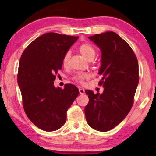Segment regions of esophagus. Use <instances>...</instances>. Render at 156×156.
<instances>
[{
    "instance_id": "esophagus-1",
    "label": "esophagus",
    "mask_w": 156,
    "mask_h": 156,
    "mask_svg": "<svg viewBox=\"0 0 156 156\" xmlns=\"http://www.w3.org/2000/svg\"><path fill=\"white\" fill-rule=\"evenodd\" d=\"M79 93H80V94H84V89L83 88H79Z\"/></svg>"
}]
</instances>
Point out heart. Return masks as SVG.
I'll return each instance as SVG.
<instances>
[{
  "label": "heart",
  "instance_id": "obj_1",
  "mask_svg": "<svg viewBox=\"0 0 156 156\" xmlns=\"http://www.w3.org/2000/svg\"><path fill=\"white\" fill-rule=\"evenodd\" d=\"M78 50L80 52V54L89 60L93 59L95 55H96V49H95V47L92 45L91 44L89 43H84L83 44H81L78 47ZM71 51H67L64 54V56H63L62 60V65L64 66V67H67L69 65ZM89 77H90V75H89V73H88L78 72L76 73V74L73 76L72 79L78 83L83 84L84 80L89 78Z\"/></svg>",
  "mask_w": 156,
  "mask_h": 156
}]
</instances>
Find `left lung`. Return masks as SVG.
Segmentation results:
<instances>
[{"label": "left lung", "instance_id": "8db88e82", "mask_svg": "<svg viewBox=\"0 0 156 156\" xmlns=\"http://www.w3.org/2000/svg\"><path fill=\"white\" fill-rule=\"evenodd\" d=\"M88 38L102 51L98 84L104 91L100 94L85 90L89 100L84 113L91 128L108 131L125 119L133 106L139 83L138 59L129 44L113 31Z\"/></svg>", "mask_w": 156, "mask_h": 156}]
</instances>
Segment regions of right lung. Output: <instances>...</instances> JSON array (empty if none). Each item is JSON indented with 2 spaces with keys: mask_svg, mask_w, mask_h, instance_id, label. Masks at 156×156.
<instances>
[{
  "mask_svg": "<svg viewBox=\"0 0 156 156\" xmlns=\"http://www.w3.org/2000/svg\"><path fill=\"white\" fill-rule=\"evenodd\" d=\"M78 36L54 32L44 34L33 41L21 55L17 76L26 115L37 127L45 131L61 128L67 112L78 96L72 84L65 88L54 85L62 58Z\"/></svg>",
  "mask_w": 156,
  "mask_h": 156,
  "instance_id": "1",
  "label": "right lung"
}]
</instances>
